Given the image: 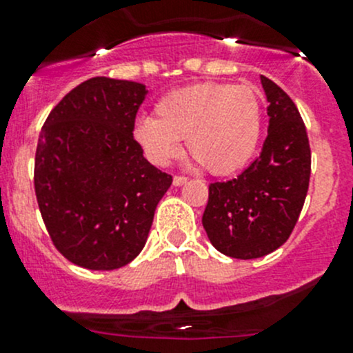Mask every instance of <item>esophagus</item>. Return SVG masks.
I'll return each instance as SVG.
<instances>
[{
    "mask_svg": "<svg viewBox=\"0 0 353 353\" xmlns=\"http://www.w3.org/2000/svg\"><path fill=\"white\" fill-rule=\"evenodd\" d=\"M186 183H188V177H184V176H174V181H172L174 186H183V184H186Z\"/></svg>",
    "mask_w": 353,
    "mask_h": 353,
    "instance_id": "1",
    "label": "esophagus"
}]
</instances>
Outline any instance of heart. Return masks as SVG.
Returning <instances> with one entry per match:
<instances>
[{
  "instance_id": "b5f03b06",
  "label": "heart",
  "mask_w": 353,
  "mask_h": 353,
  "mask_svg": "<svg viewBox=\"0 0 353 353\" xmlns=\"http://www.w3.org/2000/svg\"><path fill=\"white\" fill-rule=\"evenodd\" d=\"M261 137V102L251 87L229 83L190 85L162 95L154 117L134 128V140L155 165H167L188 150L219 176L243 169Z\"/></svg>"
}]
</instances>
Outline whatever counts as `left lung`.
Wrapping results in <instances>:
<instances>
[{"label":"left lung","mask_w":353,"mask_h":353,"mask_svg":"<svg viewBox=\"0 0 353 353\" xmlns=\"http://www.w3.org/2000/svg\"><path fill=\"white\" fill-rule=\"evenodd\" d=\"M268 99V137L258 159L236 179L212 183L203 213L210 243L222 254L254 259L290 237L311 177V148L299 109L285 92L261 77Z\"/></svg>","instance_id":"left-lung-1"}]
</instances>
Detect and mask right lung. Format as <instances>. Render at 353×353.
<instances>
[{
	"mask_svg": "<svg viewBox=\"0 0 353 353\" xmlns=\"http://www.w3.org/2000/svg\"><path fill=\"white\" fill-rule=\"evenodd\" d=\"M147 94L137 81L90 78L61 99L39 134V210L56 249L81 268L133 261L172 184L133 138Z\"/></svg>",
	"mask_w": 353,
	"mask_h": 353,
	"instance_id": "right-lung-1",
	"label": "right lung"
}]
</instances>
